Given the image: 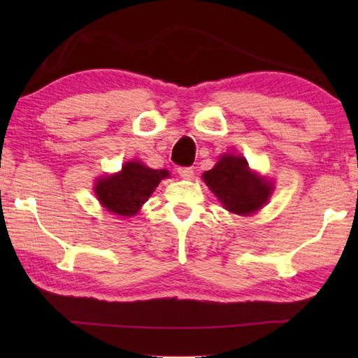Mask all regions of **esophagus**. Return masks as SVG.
Segmentation results:
<instances>
[{"instance_id": "34e87169", "label": "esophagus", "mask_w": 358, "mask_h": 358, "mask_svg": "<svg viewBox=\"0 0 358 358\" xmlns=\"http://www.w3.org/2000/svg\"><path fill=\"white\" fill-rule=\"evenodd\" d=\"M178 173H180V177L185 180H191L194 177L192 167H178Z\"/></svg>"}]
</instances>
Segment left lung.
I'll list each match as a JSON object with an SVG mask.
<instances>
[{"instance_id": "1", "label": "left lung", "mask_w": 358, "mask_h": 358, "mask_svg": "<svg viewBox=\"0 0 358 358\" xmlns=\"http://www.w3.org/2000/svg\"><path fill=\"white\" fill-rule=\"evenodd\" d=\"M203 180L224 208L235 215H251L266 202L271 185L248 167L245 157L224 155L217 164L203 173Z\"/></svg>"}]
</instances>
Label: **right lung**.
Wrapping results in <instances>:
<instances>
[{
  "mask_svg": "<svg viewBox=\"0 0 358 358\" xmlns=\"http://www.w3.org/2000/svg\"><path fill=\"white\" fill-rule=\"evenodd\" d=\"M167 177V171H155L132 161L126 162L120 173L98 180L94 191L108 211L120 216H132L148 201L159 181Z\"/></svg>",
  "mask_w": 358,
  "mask_h": 358,
  "instance_id": "add662e5",
  "label": "right lung"
}]
</instances>
